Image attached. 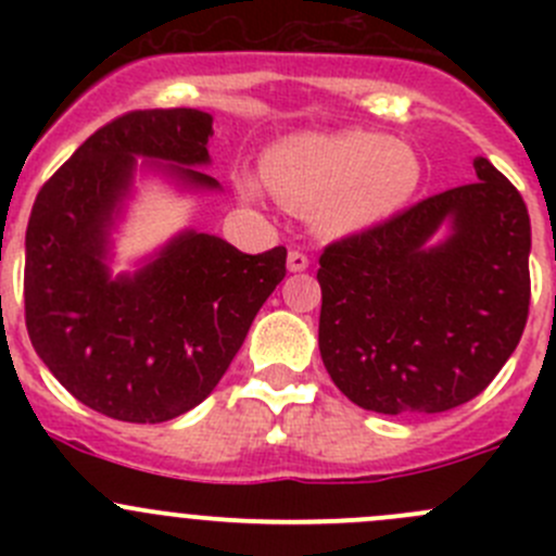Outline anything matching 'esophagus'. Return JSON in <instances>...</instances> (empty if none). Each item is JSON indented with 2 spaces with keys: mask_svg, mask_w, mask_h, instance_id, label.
Returning <instances> with one entry per match:
<instances>
[{
  "mask_svg": "<svg viewBox=\"0 0 556 556\" xmlns=\"http://www.w3.org/2000/svg\"><path fill=\"white\" fill-rule=\"evenodd\" d=\"M309 268V257L299 250H290L288 252V271H306Z\"/></svg>",
  "mask_w": 556,
  "mask_h": 556,
  "instance_id": "34e87169",
  "label": "esophagus"
}]
</instances>
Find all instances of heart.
I'll use <instances>...</instances> for the list:
<instances>
[{"mask_svg":"<svg viewBox=\"0 0 556 556\" xmlns=\"http://www.w3.org/2000/svg\"><path fill=\"white\" fill-rule=\"evenodd\" d=\"M417 150L384 134L344 128L295 134L263 159V182L288 210L309 215L323 237L341 239L377 228L406 210L422 185ZM244 201H261L263 185L237 174Z\"/></svg>","mask_w":556,"mask_h":556,"instance_id":"1","label":"heart"}]
</instances>
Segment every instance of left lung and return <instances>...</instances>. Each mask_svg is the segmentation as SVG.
<instances>
[{"label": "left lung", "instance_id": "1", "mask_svg": "<svg viewBox=\"0 0 556 556\" xmlns=\"http://www.w3.org/2000/svg\"><path fill=\"white\" fill-rule=\"evenodd\" d=\"M476 182L419 201L319 257V355L379 414L463 406L517 350L530 306V215L486 159Z\"/></svg>", "mask_w": 556, "mask_h": 556}]
</instances>
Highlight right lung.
<instances>
[{
	"instance_id": "obj_1",
	"label": "right lung",
	"mask_w": 556,
	"mask_h": 556,
	"mask_svg": "<svg viewBox=\"0 0 556 556\" xmlns=\"http://www.w3.org/2000/svg\"><path fill=\"white\" fill-rule=\"evenodd\" d=\"M210 112H128L91 134L31 206L24 271L31 344L77 401L121 422H166L199 406L285 279V247L244 255L193 228L112 277V231L137 172L161 174L185 193L220 190L195 169L210 166Z\"/></svg>"
}]
</instances>
